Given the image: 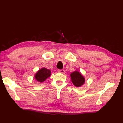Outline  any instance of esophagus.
I'll return each instance as SVG.
<instances>
[{
    "label": "esophagus",
    "mask_w": 123,
    "mask_h": 123,
    "mask_svg": "<svg viewBox=\"0 0 123 123\" xmlns=\"http://www.w3.org/2000/svg\"><path fill=\"white\" fill-rule=\"evenodd\" d=\"M58 71L59 72V73H62V74H64V73H65V70L64 69H60V70H58Z\"/></svg>",
    "instance_id": "esophagus-1"
}]
</instances>
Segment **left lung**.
Listing matches in <instances>:
<instances>
[{"mask_svg": "<svg viewBox=\"0 0 123 123\" xmlns=\"http://www.w3.org/2000/svg\"><path fill=\"white\" fill-rule=\"evenodd\" d=\"M70 79L73 85L76 87H80L85 84L86 81L85 77L79 71L75 70L70 74Z\"/></svg>", "mask_w": 123, "mask_h": 123, "instance_id": "8db88e82", "label": "left lung"}]
</instances>
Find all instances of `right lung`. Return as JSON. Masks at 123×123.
<instances>
[{
	"label": "right lung",
	"instance_id": "obj_1",
	"mask_svg": "<svg viewBox=\"0 0 123 123\" xmlns=\"http://www.w3.org/2000/svg\"><path fill=\"white\" fill-rule=\"evenodd\" d=\"M51 74V71L49 69L43 67L39 69L37 73L35 74L34 78L38 82H43L48 78H49Z\"/></svg>",
	"mask_w": 123,
	"mask_h": 123
}]
</instances>
